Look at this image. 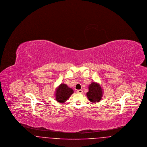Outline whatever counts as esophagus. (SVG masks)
Wrapping results in <instances>:
<instances>
[{
    "label": "esophagus",
    "instance_id": "esophagus-1",
    "mask_svg": "<svg viewBox=\"0 0 147 147\" xmlns=\"http://www.w3.org/2000/svg\"><path fill=\"white\" fill-rule=\"evenodd\" d=\"M83 90H78L77 91V93L78 94H82L83 92Z\"/></svg>",
    "mask_w": 147,
    "mask_h": 147
}]
</instances>
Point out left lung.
<instances>
[{"mask_svg": "<svg viewBox=\"0 0 147 147\" xmlns=\"http://www.w3.org/2000/svg\"><path fill=\"white\" fill-rule=\"evenodd\" d=\"M86 96L91 102L94 104L99 102L103 96L102 89L100 84L95 82H92L90 84Z\"/></svg>", "mask_w": 147, "mask_h": 147, "instance_id": "1", "label": "left lung"}]
</instances>
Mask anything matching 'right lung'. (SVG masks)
<instances>
[{"instance_id": "right-lung-1", "label": "right lung", "mask_w": 147, "mask_h": 147, "mask_svg": "<svg viewBox=\"0 0 147 147\" xmlns=\"http://www.w3.org/2000/svg\"><path fill=\"white\" fill-rule=\"evenodd\" d=\"M74 92L73 90L65 84H60L57 88L55 96L56 100L59 103L65 102Z\"/></svg>"}]
</instances>
